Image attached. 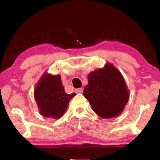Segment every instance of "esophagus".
I'll use <instances>...</instances> for the list:
<instances>
[{"label": "esophagus", "instance_id": "esophagus-1", "mask_svg": "<svg viewBox=\"0 0 160 160\" xmlns=\"http://www.w3.org/2000/svg\"><path fill=\"white\" fill-rule=\"evenodd\" d=\"M83 89L82 88H78L75 90V92L76 93H82Z\"/></svg>", "mask_w": 160, "mask_h": 160}]
</instances>
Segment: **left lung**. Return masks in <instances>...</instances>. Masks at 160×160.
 Masks as SVG:
<instances>
[{
	"instance_id": "left-lung-1",
	"label": "left lung",
	"mask_w": 160,
	"mask_h": 160,
	"mask_svg": "<svg viewBox=\"0 0 160 160\" xmlns=\"http://www.w3.org/2000/svg\"><path fill=\"white\" fill-rule=\"evenodd\" d=\"M83 95L102 118H112L123 112L130 92L121 72L111 63L89 73Z\"/></svg>"
}]
</instances>
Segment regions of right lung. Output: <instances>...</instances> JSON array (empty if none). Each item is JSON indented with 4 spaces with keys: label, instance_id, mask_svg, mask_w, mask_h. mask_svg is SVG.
Returning a JSON list of instances; mask_svg holds the SVG:
<instances>
[{
    "label": "right lung",
    "instance_id": "add662e5",
    "mask_svg": "<svg viewBox=\"0 0 160 160\" xmlns=\"http://www.w3.org/2000/svg\"><path fill=\"white\" fill-rule=\"evenodd\" d=\"M75 93L66 94L60 75L45 72L34 88V96L39 113L44 117L60 118L66 112L70 100Z\"/></svg>",
    "mask_w": 160,
    "mask_h": 160
}]
</instances>
